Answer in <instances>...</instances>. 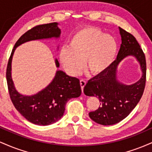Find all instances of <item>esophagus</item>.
Listing matches in <instances>:
<instances>
[{
    "label": "esophagus",
    "instance_id": "1",
    "mask_svg": "<svg viewBox=\"0 0 152 152\" xmlns=\"http://www.w3.org/2000/svg\"><path fill=\"white\" fill-rule=\"evenodd\" d=\"M80 84H81V90H82V92H83V88H84L85 85L86 84V81L85 79H83V78H81V79L80 80Z\"/></svg>",
    "mask_w": 152,
    "mask_h": 152
}]
</instances>
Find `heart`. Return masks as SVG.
<instances>
[{
    "mask_svg": "<svg viewBox=\"0 0 152 152\" xmlns=\"http://www.w3.org/2000/svg\"><path fill=\"white\" fill-rule=\"evenodd\" d=\"M118 47L116 41L99 28L85 27L74 33L69 47L61 50L59 58L65 70L76 76L85 66L88 73L98 75L114 62Z\"/></svg>",
    "mask_w": 152,
    "mask_h": 152,
    "instance_id": "obj_1",
    "label": "heart"
}]
</instances>
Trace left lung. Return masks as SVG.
Wrapping results in <instances>:
<instances>
[{"label": "left lung", "mask_w": 152, "mask_h": 152, "mask_svg": "<svg viewBox=\"0 0 152 152\" xmlns=\"http://www.w3.org/2000/svg\"><path fill=\"white\" fill-rule=\"evenodd\" d=\"M121 44L116 60L107 70L90 79L83 88L86 96L97 97L100 106L91 111L93 121L102 125L118 123L130 114L140 101L146 84V63L143 50L132 34L119 27ZM134 55L140 63L143 75L139 82L126 86L116 81L117 66L127 55Z\"/></svg>", "instance_id": "left-lung-1"}]
</instances>
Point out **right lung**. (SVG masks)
Masks as SVG:
<instances>
[{"instance_id": "obj_1", "label": "right lung", "mask_w": 152, "mask_h": 152, "mask_svg": "<svg viewBox=\"0 0 152 152\" xmlns=\"http://www.w3.org/2000/svg\"><path fill=\"white\" fill-rule=\"evenodd\" d=\"M57 24L56 22L41 24L26 31L15 43L7 65V84L12 103L28 121L40 126L52 124L61 118L68 101L81 95L79 79L68 76L64 71H58L53 81L46 88L34 96H23L16 91L13 86L10 75L11 61L15 48L22 43L32 40L59 37L61 30ZM56 64L58 67L57 60Z\"/></svg>"}]
</instances>
